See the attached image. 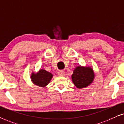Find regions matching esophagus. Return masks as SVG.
I'll return each instance as SVG.
<instances>
[{"label":"esophagus","mask_w":124,"mask_h":124,"mask_svg":"<svg viewBox=\"0 0 124 124\" xmlns=\"http://www.w3.org/2000/svg\"><path fill=\"white\" fill-rule=\"evenodd\" d=\"M65 71L63 70H61V71H59L58 73V76H63L64 75H65Z\"/></svg>","instance_id":"esophagus-1"}]
</instances>
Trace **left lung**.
<instances>
[{
    "instance_id": "left-lung-1",
    "label": "left lung",
    "mask_w": 124,
    "mask_h": 124,
    "mask_svg": "<svg viewBox=\"0 0 124 124\" xmlns=\"http://www.w3.org/2000/svg\"><path fill=\"white\" fill-rule=\"evenodd\" d=\"M71 77L75 86L78 88H83L88 86L93 81L94 73L89 67L78 66L74 69Z\"/></svg>"
}]
</instances>
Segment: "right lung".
<instances>
[{
	"mask_svg": "<svg viewBox=\"0 0 124 124\" xmlns=\"http://www.w3.org/2000/svg\"><path fill=\"white\" fill-rule=\"evenodd\" d=\"M31 79L33 83L36 85L44 87L49 84L53 77V74L44 69H41L38 73H32Z\"/></svg>",
	"mask_w": 124,
	"mask_h": 124,
	"instance_id": "1",
	"label": "right lung"
}]
</instances>
